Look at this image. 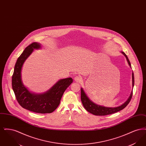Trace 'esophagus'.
<instances>
[{"instance_id": "34e87169", "label": "esophagus", "mask_w": 146, "mask_h": 146, "mask_svg": "<svg viewBox=\"0 0 146 146\" xmlns=\"http://www.w3.org/2000/svg\"><path fill=\"white\" fill-rule=\"evenodd\" d=\"M82 78L80 77V76H75V78H74V80H75V82H78V83H80V82H81L82 81Z\"/></svg>"}]
</instances>
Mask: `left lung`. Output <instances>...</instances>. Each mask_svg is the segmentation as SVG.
Wrapping results in <instances>:
<instances>
[{"mask_svg": "<svg viewBox=\"0 0 146 146\" xmlns=\"http://www.w3.org/2000/svg\"><path fill=\"white\" fill-rule=\"evenodd\" d=\"M121 53L125 56L127 61L129 63V66L131 68V63L130 62V61L127 57V56L125 54L124 52H121ZM132 86L133 87L134 86V75L133 73L132 72ZM132 91L130 94V97L127 99V100L125 102L124 104L117 107H114V108H109V107H105L104 106H101L99 105L93 103L92 101H91L90 99L86 96L85 92L84 91L83 89H81V100L82 104L83 105L84 107L85 108V110L91 114L95 115H100V116H103V115H107L109 114H111L113 113L118 112L122 110H123L124 108L126 107V106L129 104V102L131 101V99L132 96Z\"/></svg>", "mask_w": 146, "mask_h": 146, "instance_id": "obj_1", "label": "left lung"}]
</instances>
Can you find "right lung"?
<instances>
[{
  "label": "right lung",
  "instance_id": "1",
  "mask_svg": "<svg viewBox=\"0 0 146 146\" xmlns=\"http://www.w3.org/2000/svg\"><path fill=\"white\" fill-rule=\"evenodd\" d=\"M40 48V45L33 42L27 46L18 58L12 76V87L19 104L25 109L38 113H51L57 108L66 89L73 82L72 78L60 80L47 92L42 94L30 92L21 80L23 64L35 49Z\"/></svg>",
  "mask_w": 146,
  "mask_h": 146
}]
</instances>
